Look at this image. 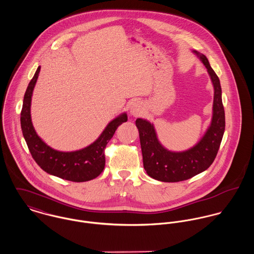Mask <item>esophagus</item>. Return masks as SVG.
I'll return each mask as SVG.
<instances>
[{
  "instance_id": "1",
  "label": "esophagus",
  "mask_w": 254,
  "mask_h": 254,
  "mask_svg": "<svg viewBox=\"0 0 254 254\" xmlns=\"http://www.w3.org/2000/svg\"><path fill=\"white\" fill-rule=\"evenodd\" d=\"M143 111V106L141 104L140 102L136 101V102H133L130 106V114L134 117H137L139 116Z\"/></svg>"
}]
</instances>
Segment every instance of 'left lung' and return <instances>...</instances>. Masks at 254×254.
Returning <instances> with one entry per match:
<instances>
[{
	"instance_id": "obj_1",
	"label": "left lung",
	"mask_w": 254,
	"mask_h": 254,
	"mask_svg": "<svg viewBox=\"0 0 254 254\" xmlns=\"http://www.w3.org/2000/svg\"><path fill=\"white\" fill-rule=\"evenodd\" d=\"M207 69L214 87L211 123L203 136L192 148L172 152L158 139L154 125L138 118L135 125L139 131L143 166L147 174L163 182H179L208 169L213 163L225 130V112L222 103L220 81L205 56L193 51Z\"/></svg>"
}]
</instances>
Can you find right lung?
I'll list each match as a JSON object with an SVG mask.
<instances>
[{"mask_svg": "<svg viewBox=\"0 0 254 254\" xmlns=\"http://www.w3.org/2000/svg\"><path fill=\"white\" fill-rule=\"evenodd\" d=\"M41 67L39 66L29 83L20 115L22 133L33 159L49 174L65 180L85 182L96 178L105 167L104 149L113 137L118 127L127 121V115L123 113L115 118L107 125L100 136L84 149L73 152H61L53 149L37 134L31 120L32 94Z\"/></svg>", "mask_w": 254, "mask_h": 254, "instance_id": "1", "label": "right lung"}]
</instances>
